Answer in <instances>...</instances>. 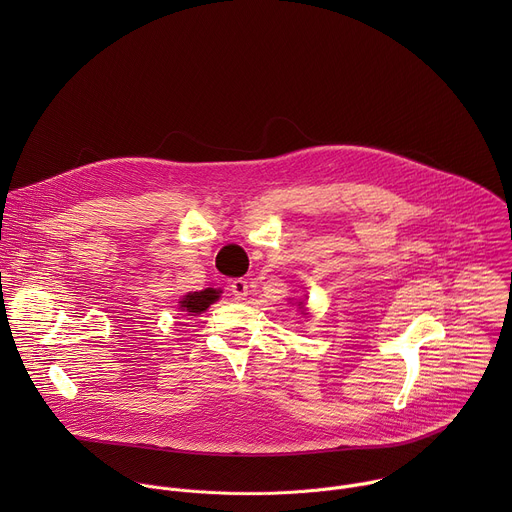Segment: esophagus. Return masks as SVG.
I'll return each instance as SVG.
<instances>
[{
    "instance_id": "1",
    "label": "esophagus",
    "mask_w": 512,
    "mask_h": 512,
    "mask_svg": "<svg viewBox=\"0 0 512 512\" xmlns=\"http://www.w3.org/2000/svg\"><path fill=\"white\" fill-rule=\"evenodd\" d=\"M229 289H231V294L235 296V300H245L249 296V283L245 279H233Z\"/></svg>"
}]
</instances>
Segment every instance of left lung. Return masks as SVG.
Returning <instances> with one entry per match:
<instances>
[{
	"instance_id": "left-lung-1",
	"label": "left lung",
	"mask_w": 512,
	"mask_h": 512,
	"mask_svg": "<svg viewBox=\"0 0 512 512\" xmlns=\"http://www.w3.org/2000/svg\"><path fill=\"white\" fill-rule=\"evenodd\" d=\"M300 306H302V302H300Z\"/></svg>"
}]
</instances>
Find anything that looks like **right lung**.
Here are the masks:
<instances>
[{
  "mask_svg": "<svg viewBox=\"0 0 512 512\" xmlns=\"http://www.w3.org/2000/svg\"><path fill=\"white\" fill-rule=\"evenodd\" d=\"M221 294V289H214V287H206L202 291H190L188 296L182 298L180 302V310L188 316H198L202 312H206L210 308V304H214Z\"/></svg>",
  "mask_w": 512,
  "mask_h": 512,
  "instance_id": "obj_1",
  "label": "right lung"
}]
</instances>
